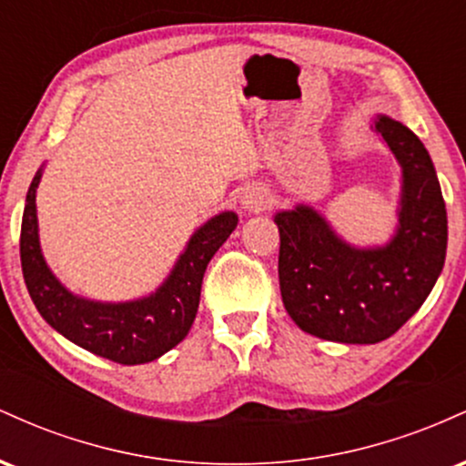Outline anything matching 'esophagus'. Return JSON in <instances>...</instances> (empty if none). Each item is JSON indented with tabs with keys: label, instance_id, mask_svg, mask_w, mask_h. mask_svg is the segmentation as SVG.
<instances>
[{
	"label": "esophagus",
	"instance_id": "1",
	"mask_svg": "<svg viewBox=\"0 0 466 466\" xmlns=\"http://www.w3.org/2000/svg\"><path fill=\"white\" fill-rule=\"evenodd\" d=\"M267 203H269V197H267V192L263 188H254V186H249V188L240 192V206H243V210L260 212Z\"/></svg>",
	"mask_w": 466,
	"mask_h": 466
}]
</instances>
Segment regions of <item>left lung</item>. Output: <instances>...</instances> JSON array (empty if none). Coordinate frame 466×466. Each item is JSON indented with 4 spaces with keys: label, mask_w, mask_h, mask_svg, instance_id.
<instances>
[{
    "label": "left lung",
    "mask_w": 466,
    "mask_h": 466,
    "mask_svg": "<svg viewBox=\"0 0 466 466\" xmlns=\"http://www.w3.org/2000/svg\"><path fill=\"white\" fill-rule=\"evenodd\" d=\"M374 131L403 170L390 243L355 248L304 203L274 217L287 313L304 333L341 344H377L397 333L430 296L447 254L445 199L430 153L388 116H377Z\"/></svg>",
    "instance_id": "1"
}]
</instances>
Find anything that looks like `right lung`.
Masks as SVG:
<instances>
[{
  "instance_id": "obj_1",
  "label": "right lung",
  "mask_w": 466,
  "mask_h": 466,
  "mask_svg": "<svg viewBox=\"0 0 466 466\" xmlns=\"http://www.w3.org/2000/svg\"><path fill=\"white\" fill-rule=\"evenodd\" d=\"M41 173L44 168L36 170L25 195L19 238L21 271L41 318L80 349L125 366L153 361L175 349L195 322L206 267L234 232L238 217L221 212L203 223L151 296L131 302H96L63 287L41 254L35 203Z\"/></svg>"
}]
</instances>
